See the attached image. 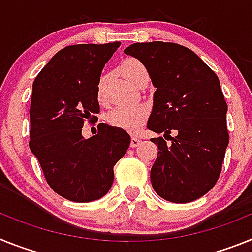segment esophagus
I'll return each mask as SVG.
<instances>
[{
    "mask_svg": "<svg viewBox=\"0 0 252 252\" xmlns=\"http://www.w3.org/2000/svg\"><path fill=\"white\" fill-rule=\"evenodd\" d=\"M141 139L139 138H137V137H132V138H130V147L132 148H134V147H138L139 144H141Z\"/></svg>",
    "mask_w": 252,
    "mask_h": 252,
    "instance_id": "1",
    "label": "esophagus"
}]
</instances>
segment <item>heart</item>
I'll return each mask as SVG.
<instances>
[{
  "instance_id": "1",
  "label": "heart",
  "mask_w": 252,
  "mask_h": 252,
  "mask_svg": "<svg viewBox=\"0 0 252 252\" xmlns=\"http://www.w3.org/2000/svg\"><path fill=\"white\" fill-rule=\"evenodd\" d=\"M146 71L144 65L139 61L134 58H128L122 64V72L133 84L137 82L139 74ZM108 76L102 74L97 82V99L100 101H104L105 99V86H106ZM148 115H150V109L146 104H130V105H119L111 109L106 114V122L110 126L115 128H120L126 132H137L146 123Z\"/></svg>"
}]
</instances>
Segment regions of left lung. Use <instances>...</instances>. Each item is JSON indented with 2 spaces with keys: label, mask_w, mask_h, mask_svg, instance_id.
Returning <instances> with one entry per match:
<instances>
[{
  "label": "left lung",
  "mask_w": 252,
  "mask_h": 252,
  "mask_svg": "<svg viewBox=\"0 0 252 252\" xmlns=\"http://www.w3.org/2000/svg\"><path fill=\"white\" fill-rule=\"evenodd\" d=\"M124 53L141 61L156 87L147 128L172 141L152 138L158 147L151 168L153 189L168 202L196 200L217 183L229 141L217 74L176 43H134Z\"/></svg>",
  "instance_id": "1"
}]
</instances>
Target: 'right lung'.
I'll list each match as a JSON object with an SVG mask.
<instances>
[{"label":"right lung","mask_w":252,"mask_h":252,"mask_svg":"<svg viewBox=\"0 0 252 252\" xmlns=\"http://www.w3.org/2000/svg\"><path fill=\"white\" fill-rule=\"evenodd\" d=\"M120 47L68 45L45 64L32 84L29 147L49 187L71 202L87 203L110 190L114 166L130 144L126 130L100 123L85 139L82 126L99 114L97 82Z\"/></svg>","instance_id":"right-lung-1"}]
</instances>
